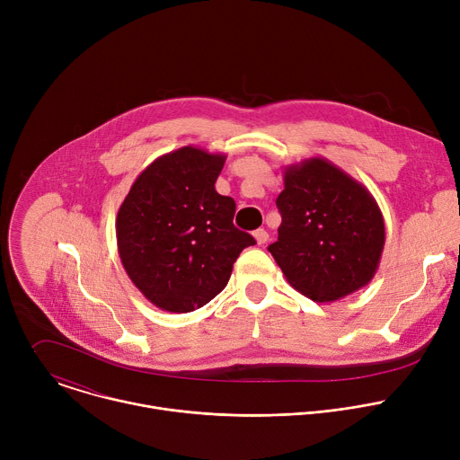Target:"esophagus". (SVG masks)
Listing matches in <instances>:
<instances>
[{
    "label": "esophagus",
    "mask_w": 460,
    "mask_h": 460,
    "mask_svg": "<svg viewBox=\"0 0 460 460\" xmlns=\"http://www.w3.org/2000/svg\"><path fill=\"white\" fill-rule=\"evenodd\" d=\"M252 236H254V240H256V243H258V245L266 243V242H268V238H270V234H268V231H266V229H256V231L252 233Z\"/></svg>",
    "instance_id": "obj_1"
}]
</instances>
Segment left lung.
<instances>
[{
    "label": "left lung",
    "mask_w": 460,
    "mask_h": 460,
    "mask_svg": "<svg viewBox=\"0 0 460 460\" xmlns=\"http://www.w3.org/2000/svg\"><path fill=\"white\" fill-rule=\"evenodd\" d=\"M279 240L268 249L286 280L314 302H337L375 277L385 243L373 194L325 158L284 169Z\"/></svg>",
    "instance_id": "1"
}]
</instances>
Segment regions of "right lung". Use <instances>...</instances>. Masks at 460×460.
Returning a JSON list of instances; mask_svg holds the SVG:
<instances>
[{"label": "right lung", "instance_id": "obj_1", "mask_svg": "<svg viewBox=\"0 0 460 460\" xmlns=\"http://www.w3.org/2000/svg\"><path fill=\"white\" fill-rule=\"evenodd\" d=\"M226 155L185 146L149 164L118 209L121 264L156 307L189 313L213 300L254 238L234 227L236 204L215 189Z\"/></svg>", "mask_w": 460, "mask_h": 460}]
</instances>
